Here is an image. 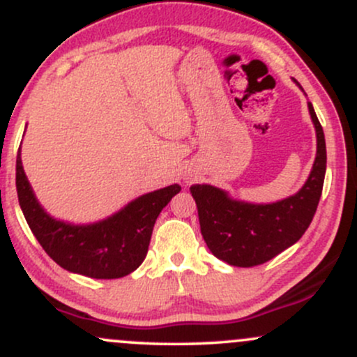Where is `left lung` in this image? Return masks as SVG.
I'll use <instances>...</instances> for the list:
<instances>
[{
  "instance_id": "left-lung-1",
  "label": "left lung",
  "mask_w": 357,
  "mask_h": 357,
  "mask_svg": "<svg viewBox=\"0 0 357 357\" xmlns=\"http://www.w3.org/2000/svg\"><path fill=\"white\" fill-rule=\"evenodd\" d=\"M309 112L317 134V154L302 190L272 204L235 202L210 184L190 188L198 206L199 227L215 257L235 267H255L301 240L312 221L326 176V139L312 104Z\"/></svg>"
}]
</instances>
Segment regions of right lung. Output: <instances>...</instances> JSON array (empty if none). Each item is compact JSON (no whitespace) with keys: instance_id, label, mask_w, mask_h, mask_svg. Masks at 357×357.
Here are the masks:
<instances>
[{"instance_id":"obj_1","label":"right lung","mask_w":357,"mask_h":357,"mask_svg":"<svg viewBox=\"0 0 357 357\" xmlns=\"http://www.w3.org/2000/svg\"><path fill=\"white\" fill-rule=\"evenodd\" d=\"M16 191L22 211L35 238L52 260L68 272L90 278H121L134 272L146 258L159 213L179 184L147 192L110 218L85 227L53 220L36 202L16 155Z\"/></svg>"}]
</instances>
